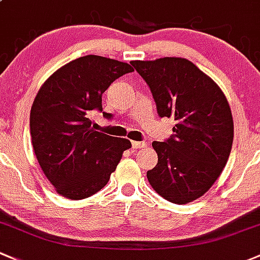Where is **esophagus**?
Segmentation results:
<instances>
[{"label": "esophagus", "mask_w": 260, "mask_h": 260, "mask_svg": "<svg viewBox=\"0 0 260 260\" xmlns=\"http://www.w3.org/2000/svg\"><path fill=\"white\" fill-rule=\"evenodd\" d=\"M133 149H141L144 148V146L148 145V143L146 141H133Z\"/></svg>", "instance_id": "esophagus-1"}]
</instances>
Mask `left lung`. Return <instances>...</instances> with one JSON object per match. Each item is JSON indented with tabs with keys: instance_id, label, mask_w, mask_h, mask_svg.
Masks as SVG:
<instances>
[{
	"instance_id": "obj_1",
	"label": "left lung",
	"mask_w": 260,
	"mask_h": 260,
	"mask_svg": "<svg viewBox=\"0 0 260 260\" xmlns=\"http://www.w3.org/2000/svg\"><path fill=\"white\" fill-rule=\"evenodd\" d=\"M152 93L160 117H174L173 135L154 141L157 164L146 173L152 189L188 204L211 188L225 167L234 138L228 100L191 61L162 57L131 61Z\"/></svg>"
}]
</instances>
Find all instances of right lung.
I'll use <instances>...</instances> for the list:
<instances>
[{"label":"right lung","mask_w":260,"mask_h":260,"mask_svg":"<svg viewBox=\"0 0 260 260\" xmlns=\"http://www.w3.org/2000/svg\"><path fill=\"white\" fill-rule=\"evenodd\" d=\"M133 71L126 62L82 56L53 72L37 92L30 114L32 146L44 174L62 197L80 200L103 189L122 152L131 148L127 139L91 129L89 115L103 111V93Z\"/></svg>","instance_id":"1"}]
</instances>
